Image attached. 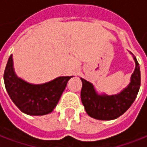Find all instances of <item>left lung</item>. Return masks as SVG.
Returning <instances> with one entry per match:
<instances>
[{"instance_id":"left-lung-1","label":"left lung","mask_w":147,"mask_h":147,"mask_svg":"<svg viewBox=\"0 0 147 147\" xmlns=\"http://www.w3.org/2000/svg\"><path fill=\"white\" fill-rule=\"evenodd\" d=\"M136 68L129 84L117 94H99L93 84L80 78L82 81L81 100L90 117L100 121H111L122 115L135 101L141 86V71L136 58L131 53Z\"/></svg>"}]
</instances>
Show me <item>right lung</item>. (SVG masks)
<instances>
[{
    "instance_id": "right-lung-1",
    "label": "right lung",
    "mask_w": 147,
    "mask_h": 147,
    "mask_svg": "<svg viewBox=\"0 0 147 147\" xmlns=\"http://www.w3.org/2000/svg\"><path fill=\"white\" fill-rule=\"evenodd\" d=\"M72 77L61 76L44 84H30L16 74L12 54L9 57L4 72L5 89L11 100L22 112L29 115L51 113Z\"/></svg>"
}]
</instances>
